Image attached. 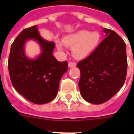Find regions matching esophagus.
Returning <instances> with one entry per match:
<instances>
[{
  "label": "esophagus",
  "mask_w": 134,
  "mask_h": 134,
  "mask_svg": "<svg viewBox=\"0 0 134 134\" xmlns=\"http://www.w3.org/2000/svg\"><path fill=\"white\" fill-rule=\"evenodd\" d=\"M76 64L75 63H72V62H70L68 64V66H69V68H72V67H76Z\"/></svg>",
  "instance_id": "1"
}]
</instances>
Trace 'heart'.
<instances>
[{
	"label": "heart",
	"instance_id": "1",
	"mask_svg": "<svg viewBox=\"0 0 134 134\" xmlns=\"http://www.w3.org/2000/svg\"><path fill=\"white\" fill-rule=\"evenodd\" d=\"M100 37V34L97 31L90 32L87 30H81L65 35L63 38V42L66 46L71 47L74 56L81 60L86 58L95 49L99 42ZM56 46L58 50L63 51V43L58 42Z\"/></svg>",
	"mask_w": 134,
	"mask_h": 134
}]
</instances>
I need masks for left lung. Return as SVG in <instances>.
Wrapping results in <instances>:
<instances>
[{
    "label": "left lung",
    "mask_w": 134,
    "mask_h": 134,
    "mask_svg": "<svg viewBox=\"0 0 134 134\" xmlns=\"http://www.w3.org/2000/svg\"><path fill=\"white\" fill-rule=\"evenodd\" d=\"M106 38L77 64L81 71L80 92L89 103L107 102L125 83L127 58L125 42L113 30L103 28Z\"/></svg>",
    "instance_id": "8db88e82"
}]
</instances>
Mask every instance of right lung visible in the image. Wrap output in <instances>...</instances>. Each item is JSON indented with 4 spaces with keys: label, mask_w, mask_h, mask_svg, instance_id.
Returning <instances> with one entry per match:
<instances>
[{
    "label": "right lung",
    "mask_w": 134,
    "mask_h": 134,
    "mask_svg": "<svg viewBox=\"0 0 134 134\" xmlns=\"http://www.w3.org/2000/svg\"><path fill=\"white\" fill-rule=\"evenodd\" d=\"M28 39L38 42L42 52L35 59L26 56ZM55 43L40 36L37 26L23 30L11 46L8 69L12 86L26 99L44 104L56 97L61 78L68 69L67 61L59 62L53 55Z\"/></svg>",
    "instance_id": "obj_1"
}]
</instances>
